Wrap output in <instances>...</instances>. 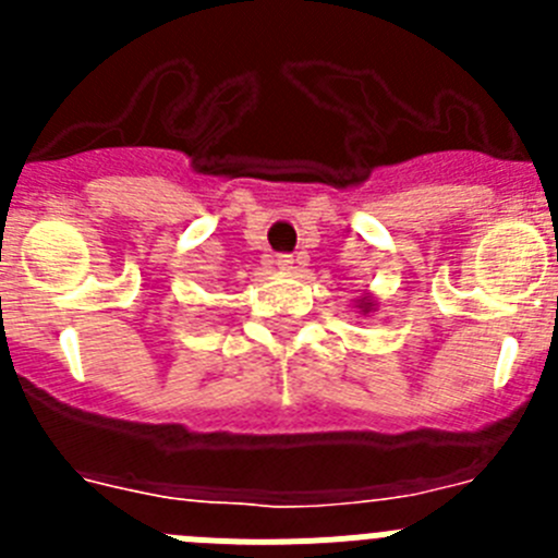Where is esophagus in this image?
<instances>
[{
    "label": "esophagus",
    "mask_w": 558,
    "mask_h": 558,
    "mask_svg": "<svg viewBox=\"0 0 558 558\" xmlns=\"http://www.w3.org/2000/svg\"><path fill=\"white\" fill-rule=\"evenodd\" d=\"M293 256L290 254H279L276 256V268L282 270V274H293Z\"/></svg>",
    "instance_id": "34e87169"
}]
</instances>
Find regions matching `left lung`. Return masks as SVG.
<instances>
[{"label":"left lung","instance_id":"obj_1","mask_svg":"<svg viewBox=\"0 0 558 558\" xmlns=\"http://www.w3.org/2000/svg\"><path fill=\"white\" fill-rule=\"evenodd\" d=\"M354 307H357V313L360 315H368V313H374V310H377V299H374V295H357V302H354Z\"/></svg>","mask_w":558,"mask_h":558}]
</instances>
